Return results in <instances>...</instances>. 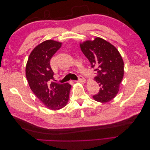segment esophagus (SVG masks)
I'll list each match as a JSON object with an SVG mask.
<instances>
[{"mask_svg": "<svg viewBox=\"0 0 150 150\" xmlns=\"http://www.w3.org/2000/svg\"><path fill=\"white\" fill-rule=\"evenodd\" d=\"M76 82H78V83H85L86 82V79L83 78V76H79V79H78V81H76Z\"/></svg>", "mask_w": 150, "mask_h": 150, "instance_id": "esophagus-1", "label": "esophagus"}]
</instances>
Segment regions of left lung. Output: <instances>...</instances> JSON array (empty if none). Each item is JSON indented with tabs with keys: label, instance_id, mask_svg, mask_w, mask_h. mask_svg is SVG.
<instances>
[{
	"label": "left lung",
	"instance_id": "left-lung-1",
	"mask_svg": "<svg viewBox=\"0 0 150 150\" xmlns=\"http://www.w3.org/2000/svg\"><path fill=\"white\" fill-rule=\"evenodd\" d=\"M80 47L97 74L94 80L100 86L93 99L102 103L110 101L118 93L124 76V62L120 52L101 38L80 43Z\"/></svg>",
	"mask_w": 150,
	"mask_h": 150
}]
</instances>
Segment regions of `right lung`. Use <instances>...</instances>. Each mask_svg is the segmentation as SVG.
Returning <instances> with one entry per match:
<instances>
[{"label":"right lung","instance_id":"1","mask_svg":"<svg viewBox=\"0 0 150 150\" xmlns=\"http://www.w3.org/2000/svg\"><path fill=\"white\" fill-rule=\"evenodd\" d=\"M61 45L51 39L38 44L30 52L25 67V76L32 91L44 106L54 111L66 106L71 88L69 83H51L54 72L50 60Z\"/></svg>","mask_w":150,"mask_h":150}]
</instances>
